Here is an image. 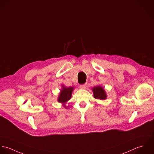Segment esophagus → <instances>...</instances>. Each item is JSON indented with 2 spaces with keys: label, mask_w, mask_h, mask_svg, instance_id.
<instances>
[{
  "label": "esophagus",
  "mask_w": 154,
  "mask_h": 154,
  "mask_svg": "<svg viewBox=\"0 0 154 154\" xmlns=\"http://www.w3.org/2000/svg\"><path fill=\"white\" fill-rule=\"evenodd\" d=\"M86 86H87V83H85V84H83V85H82L80 86V87H81L82 89H85V88H86Z\"/></svg>",
  "instance_id": "obj_1"
}]
</instances>
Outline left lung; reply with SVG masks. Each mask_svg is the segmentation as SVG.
<instances>
[{
  "label": "left lung",
  "mask_w": 154,
  "mask_h": 154,
  "mask_svg": "<svg viewBox=\"0 0 154 154\" xmlns=\"http://www.w3.org/2000/svg\"><path fill=\"white\" fill-rule=\"evenodd\" d=\"M92 91L93 92V96L95 99L104 100L107 97L105 90L100 86H97L93 88Z\"/></svg>",
  "instance_id": "1"
}]
</instances>
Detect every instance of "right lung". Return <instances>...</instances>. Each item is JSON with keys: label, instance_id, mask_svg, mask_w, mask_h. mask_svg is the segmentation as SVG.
Here are the masks:
<instances>
[{"label": "right lung", "instance_id": "right-lung-1", "mask_svg": "<svg viewBox=\"0 0 154 154\" xmlns=\"http://www.w3.org/2000/svg\"><path fill=\"white\" fill-rule=\"evenodd\" d=\"M73 90H74L73 87L66 88L65 86L62 85L61 92L60 93V95L58 96V101L62 104L65 103L66 102H68L71 99ZM63 106H65V108H67L65 106V105H63Z\"/></svg>", "mask_w": 154, "mask_h": 154}]
</instances>
